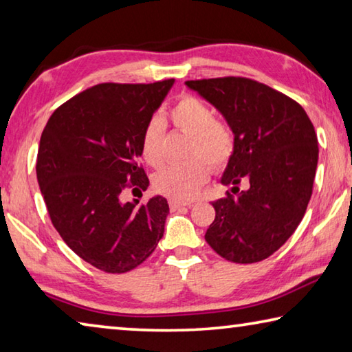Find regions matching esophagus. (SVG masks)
<instances>
[{
  "mask_svg": "<svg viewBox=\"0 0 352 352\" xmlns=\"http://www.w3.org/2000/svg\"><path fill=\"white\" fill-rule=\"evenodd\" d=\"M189 206H190V204H188V201H178V200L169 201L170 211H178V210H182V208H189Z\"/></svg>",
  "mask_w": 352,
  "mask_h": 352,
  "instance_id": "34e87169",
  "label": "esophagus"
}]
</instances>
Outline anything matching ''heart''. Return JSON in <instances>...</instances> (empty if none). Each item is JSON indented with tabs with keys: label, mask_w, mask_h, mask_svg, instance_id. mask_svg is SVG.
I'll list each match as a JSON object with an SVG mask.
<instances>
[{
	"label": "heart",
	"mask_w": 352,
	"mask_h": 352,
	"mask_svg": "<svg viewBox=\"0 0 352 352\" xmlns=\"http://www.w3.org/2000/svg\"><path fill=\"white\" fill-rule=\"evenodd\" d=\"M170 121L183 133L192 136L189 147L194 158L184 164H170L157 172L153 186L160 194L174 200H189L195 197L210 175L206 162L212 168L222 166L233 152V133L222 122L216 121L212 109L204 100L184 96L169 111ZM164 126L162 119L153 118L141 136V155L147 164L158 168L163 163Z\"/></svg>",
	"instance_id": "1"
}]
</instances>
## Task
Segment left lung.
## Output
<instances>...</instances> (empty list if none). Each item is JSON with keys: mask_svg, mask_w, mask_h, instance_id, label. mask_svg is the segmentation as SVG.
<instances>
[{"mask_svg": "<svg viewBox=\"0 0 352 352\" xmlns=\"http://www.w3.org/2000/svg\"><path fill=\"white\" fill-rule=\"evenodd\" d=\"M184 83L222 113L234 136L220 183L231 186L236 197L214 201L216 219L205 239L237 264L269 258L294 234L311 200L318 163L311 119L295 100L256 80L219 77Z\"/></svg>", "mask_w": 352, "mask_h": 352, "instance_id": "8db88e82", "label": "left lung"}]
</instances>
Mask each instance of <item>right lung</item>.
<instances>
[{"label":"right lung","instance_id":"right-lung-1","mask_svg":"<svg viewBox=\"0 0 352 352\" xmlns=\"http://www.w3.org/2000/svg\"><path fill=\"white\" fill-rule=\"evenodd\" d=\"M174 82L99 83L58 107L41 133L37 180L51 222L79 258L102 272L135 269L164 234L163 195L138 205L121 194L127 183L148 186L138 163L141 136Z\"/></svg>","mask_w":352,"mask_h":352}]
</instances>
